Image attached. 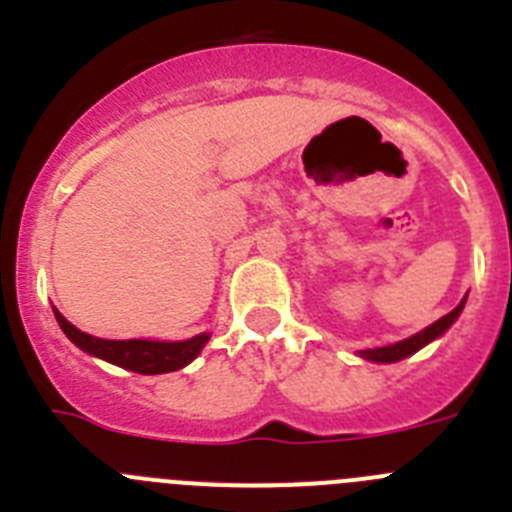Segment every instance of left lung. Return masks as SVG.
Listing matches in <instances>:
<instances>
[{"label": "left lung", "mask_w": 512, "mask_h": 512, "mask_svg": "<svg viewBox=\"0 0 512 512\" xmlns=\"http://www.w3.org/2000/svg\"><path fill=\"white\" fill-rule=\"evenodd\" d=\"M464 310V300L459 302V305L454 307V310L449 312V315H443L441 320H436L433 325H428L425 330H420V333H415V336L405 338V341L400 343H392V346H382V348H366V351H361V356L369 361H379V364H392V361H400L405 359V356L415 354V351H420V348L425 346V343H431L433 338L443 336L446 330H449V325L454 323L456 318H459V312Z\"/></svg>", "instance_id": "obj_1"}]
</instances>
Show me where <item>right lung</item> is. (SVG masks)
<instances>
[{
    "label": "right lung",
    "mask_w": 512,
    "mask_h": 512,
    "mask_svg": "<svg viewBox=\"0 0 512 512\" xmlns=\"http://www.w3.org/2000/svg\"><path fill=\"white\" fill-rule=\"evenodd\" d=\"M56 312V320L61 325V330L81 351L87 354L99 356V359L110 361V364L122 366V369H130V372L138 374H166L176 372L187 366L189 361L197 359V354L202 351V346L207 343L210 333H200V336L189 338V341H176V343H164V341H104V338H94L89 333H81L79 328L63 318L61 312Z\"/></svg>",
    "instance_id": "1"
}]
</instances>
